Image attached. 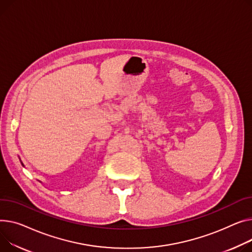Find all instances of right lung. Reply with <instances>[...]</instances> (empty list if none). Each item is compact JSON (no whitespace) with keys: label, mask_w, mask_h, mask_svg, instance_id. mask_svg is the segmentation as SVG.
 <instances>
[{"label":"right lung","mask_w":252,"mask_h":252,"mask_svg":"<svg viewBox=\"0 0 252 252\" xmlns=\"http://www.w3.org/2000/svg\"><path fill=\"white\" fill-rule=\"evenodd\" d=\"M21 164H22V165H23V163H22V162H21Z\"/></svg>","instance_id":"right-lung-1"}]
</instances>
